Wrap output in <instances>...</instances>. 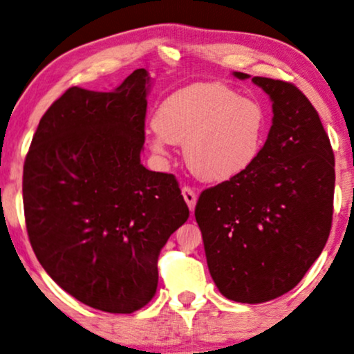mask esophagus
Wrapping results in <instances>:
<instances>
[{"instance_id":"34e87169","label":"esophagus","mask_w":354,"mask_h":354,"mask_svg":"<svg viewBox=\"0 0 354 354\" xmlns=\"http://www.w3.org/2000/svg\"><path fill=\"white\" fill-rule=\"evenodd\" d=\"M181 192H183V198H185V201H186L187 207H189V210L192 212V210H194V207H196V201H198V196H196L194 189H192V187H189V186L183 187Z\"/></svg>"}]
</instances>
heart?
<instances>
[{
  "instance_id": "b5f03b06",
  "label": "heart",
  "mask_w": 354,
  "mask_h": 354,
  "mask_svg": "<svg viewBox=\"0 0 354 354\" xmlns=\"http://www.w3.org/2000/svg\"><path fill=\"white\" fill-rule=\"evenodd\" d=\"M153 125L149 144L156 155H167L169 144L185 145L191 171L203 181L221 183L247 171L259 158L268 118L258 100L210 82L165 97Z\"/></svg>"
}]
</instances>
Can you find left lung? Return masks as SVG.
Masks as SVG:
<instances>
[{
  "label": "left lung",
  "mask_w": 354,
  "mask_h": 354,
  "mask_svg": "<svg viewBox=\"0 0 354 354\" xmlns=\"http://www.w3.org/2000/svg\"><path fill=\"white\" fill-rule=\"evenodd\" d=\"M252 82L274 114L261 155L201 192L194 210L214 283L243 304L271 301L301 283L328 240L335 191L333 150L315 107L292 83Z\"/></svg>",
  "instance_id": "8db88e82"
}]
</instances>
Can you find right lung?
<instances>
[{"label": "right lung", "mask_w": 354, "mask_h": 354, "mask_svg": "<svg viewBox=\"0 0 354 354\" xmlns=\"http://www.w3.org/2000/svg\"><path fill=\"white\" fill-rule=\"evenodd\" d=\"M150 77L68 88L40 119L22 173L28 235L47 274L109 314L151 301L158 254L189 217L176 178L140 163Z\"/></svg>", "instance_id": "right-lung-1"}]
</instances>
